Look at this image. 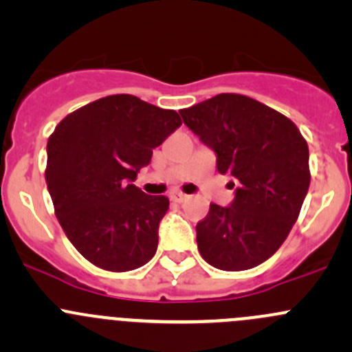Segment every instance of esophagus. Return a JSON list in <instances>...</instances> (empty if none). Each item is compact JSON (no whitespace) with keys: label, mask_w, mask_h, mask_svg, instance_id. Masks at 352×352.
Listing matches in <instances>:
<instances>
[{"label":"esophagus","mask_w":352,"mask_h":352,"mask_svg":"<svg viewBox=\"0 0 352 352\" xmlns=\"http://www.w3.org/2000/svg\"><path fill=\"white\" fill-rule=\"evenodd\" d=\"M170 197H172V201H175V202H184L187 199L186 194H182V192H172L170 194Z\"/></svg>","instance_id":"1"}]
</instances>
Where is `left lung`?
I'll use <instances>...</instances> for the list:
<instances>
[{
    "label": "left lung",
    "instance_id": "left-lung-1",
    "mask_svg": "<svg viewBox=\"0 0 352 352\" xmlns=\"http://www.w3.org/2000/svg\"><path fill=\"white\" fill-rule=\"evenodd\" d=\"M180 116L235 187L230 206L211 204L197 223L202 258L221 271L262 264L289 235L307 197V141L287 117L245 95L219 94Z\"/></svg>",
    "mask_w": 352,
    "mask_h": 352
}]
</instances>
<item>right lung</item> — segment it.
Masks as SVG:
<instances>
[{"instance_id":"add662e5","label":"right lung","mask_w":352,"mask_h":352,"mask_svg":"<svg viewBox=\"0 0 352 352\" xmlns=\"http://www.w3.org/2000/svg\"><path fill=\"white\" fill-rule=\"evenodd\" d=\"M180 124L175 110L122 94L74 110L49 138L45 182L56 216L97 267L126 272L153 258L168 199L133 182Z\"/></svg>"}]
</instances>
